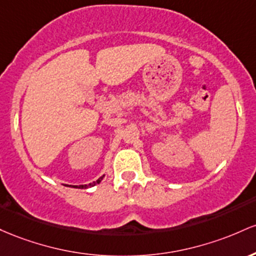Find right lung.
<instances>
[{
	"mask_svg": "<svg viewBox=\"0 0 256 256\" xmlns=\"http://www.w3.org/2000/svg\"><path fill=\"white\" fill-rule=\"evenodd\" d=\"M102 178H99V179H98L96 182H94L90 184V185H80V186H74V188H92V186H94V185H96V184H99L100 182H102Z\"/></svg>",
	"mask_w": 256,
	"mask_h": 256,
	"instance_id": "right-lung-1",
	"label": "right lung"
}]
</instances>
